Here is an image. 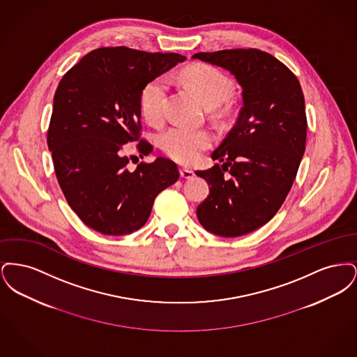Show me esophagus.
I'll return each mask as SVG.
<instances>
[{"mask_svg":"<svg viewBox=\"0 0 357 357\" xmlns=\"http://www.w3.org/2000/svg\"><path fill=\"white\" fill-rule=\"evenodd\" d=\"M179 174H181V178H183V179H192L195 176V172L188 170V169H181Z\"/></svg>","mask_w":357,"mask_h":357,"instance_id":"1","label":"esophagus"}]
</instances>
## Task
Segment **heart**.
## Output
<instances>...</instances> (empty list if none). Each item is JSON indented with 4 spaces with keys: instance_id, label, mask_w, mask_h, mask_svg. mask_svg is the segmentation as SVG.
Listing matches in <instances>:
<instances>
[{
    "instance_id": "obj_1",
    "label": "heart",
    "mask_w": 357,
    "mask_h": 357,
    "mask_svg": "<svg viewBox=\"0 0 357 357\" xmlns=\"http://www.w3.org/2000/svg\"><path fill=\"white\" fill-rule=\"evenodd\" d=\"M182 79L208 107L226 102L234 92L233 80L220 69L206 64H195L182 72ZM169 83L166 77H156L143 86L140 111L151 124L165 119ZM159 147L169 158L182 165H192L214 143V136L206 128H191L175 124L159 136Z\"/></svg>"
}]
</instances>
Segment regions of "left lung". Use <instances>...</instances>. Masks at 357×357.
<instances>
[{"mask_svg": "<svg viewBox=\"0 0 357 357\" xmlns=\"http://www.w3.org/2000/svg\"><path fill=\"white\" fill-rule=\"evenodd\" d=\"M192 59L227 69L242 88L236 126L197 175L210 194L197 208L204 229L221 237L252 233L284 204L305 153V100L296 75L266 52L225 50Z\"/></svg>", "mask_w": 357, "mask_h": 357, "instance_id": "left-lung-1", "label": "left lung"}]
</instances>
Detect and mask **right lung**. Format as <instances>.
Masks as SVG:
<instances>
[{"label":"right lung","mask_w":357,"mask_h":357,"mask_svg":"<svg viewBox=\"0 0 357 357\" xmlns=\"http://www.w3.org/2000/svg\"><path fill=\"white\" fill-rule=\"evenodd\" d=\"M185 60L178 53L99 48L59 83L47 142L61 191L88 227L105 236L135 231L156 195L178 181L176 165L166 158L128 170L123 150L140 137L143 86ZM136 149L153 151L144 139Z\"/></svg>","instance_id":"1"}]
</instances>
